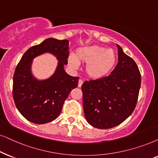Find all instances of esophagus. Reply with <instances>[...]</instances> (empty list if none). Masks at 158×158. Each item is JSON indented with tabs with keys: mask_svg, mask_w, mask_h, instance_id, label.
Returning a JSON list of instances; mask_svg holds the SVG:
<instances>
[{
	"mask_svg": "<svg viewBox=\"0 0 158 158\" xmlns=\"http://www.w3.org/2000/svg\"><path fill=\"white\" fill-rule=\"evenodd\" d=\"M82 84H83V81L81 80V79H79V83H78V87H81V85H82Z\"/></svg>",
	"mask_w": 158,
	"mask_h": 158,
	"instance_id": "1",
	"label": "esophagus"
}]
</instances>
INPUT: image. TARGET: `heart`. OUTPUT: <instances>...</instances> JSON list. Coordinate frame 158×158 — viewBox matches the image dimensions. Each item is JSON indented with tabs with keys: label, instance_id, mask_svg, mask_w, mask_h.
<instances>
[{
	"label": "heart",
	"instance_id": "b5f03b06",
	"mask_svg": "<svg viewBox=\"0 0 158 158\" xmlns=\"http://www.w3.org/2000/svg\"><path fill=\"white\" fill-rule=\"evenodd\" d=\"M117 58L113 49L99 45H91L77 49L74 57L70 56L68 58V63L73 69H77L79 63L86 64V76L93 80H98L111 73L117 63Z\"/></svg>",
	"mask_w": 158,
	"mask_h": 158
}]
</instances>
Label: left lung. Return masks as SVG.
Wrapping results in <instances>:
<instances>
[{
    "label": "left lung",
    "mask_w": 158,
    "mask_h": 158,
    "mask_svg": "<svg viewBox=\"0 0 158 158\" xmlns=\"http://www.w3.org/2000/svg\"><path fill=\"white\" fill-rule=\"evenodd\" d=\"M118 49V63L111 74L83 83V108L87 123L99 129L121 124L134 111L141 87V73L135 61Z\"/></svg>",
    "instance_id": "1"
}]
</instances>
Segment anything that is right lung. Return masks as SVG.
I'll use <instances>...</instances> for the list:
<instances>
[{"label":"right lung","mask_w":158,"mask_h":158,"mask_svg":"<svg viewBox=\"0 0 158 158\" xmlns=\"http://www.w3.org/2000/svg\"><path fill=\"white\" fill-rule=\"evenodd\" d=\"M69 40L45 39L29 48L18 63L13 77V98L18 111L27 120L45 124L57 118L70 92L78 85L79 78L65 72L68 64ZM45 53L56 57V71L46 80H38L31 73L33 59Z\"/></svg>","instance_id":"obj_1"}]
</instances>
